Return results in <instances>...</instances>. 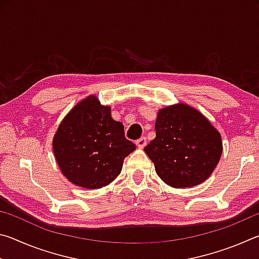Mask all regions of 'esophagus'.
Wrapping results in <instances>:
<instances>
[{
    "label": "esophagus",
    "instance_id": "34e87169",
    "mask_svg": "<svg viewBox=\"0 0 259 259\" xmlns=\"http://www.w3.org/2000/svg\"><path fill=\"white\" fill-rule=\"evenodd\" d=\"M146 143H147L146 137H140L139 139L136 140V145H137L139 148L145 147L146 146Z\"/></svg>",
    "mask_w": 259,
    "mask_h": 259
}]
</instances>
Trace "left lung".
Segmentation results:
<instances>
[{"label": "left lung", "mask_w": 259, "mask_h": 259, "mask_svg": "<svg viewBox=\"0 0 259 259\" xmlns=\"http://www.w3.org/2000/svg\"><path fill=\"white\" fill-rule=\"evenodd\" d=\"M155 134L144 151L154 163L157 176L171 187H193L203 183L222 156L219 131L187 104L161 108Z\"/></svg>", "instance_id": "1"}]
</instances>
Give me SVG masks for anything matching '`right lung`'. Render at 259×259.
I'll return each instance as SVG.
<instances>
[{
	"instance_id": "right-lung-1",
	"label": "right lung",
	"mask_w": 259,
	"mask_h": 259,
	"mask_svg": "<svg viewBox=\"0 0 259 259\" xmlns=\"http://www.w3.org/2000/svg\"><path fill=\"white\" fill-rule=\"evenodd\" d=\"M60 171L74 185L96 190L119 176L123 160L136 145L124 137V126L113 120L111 106L95 95L68 112L52 140Z\"/></svg>"
}]
</instances>
